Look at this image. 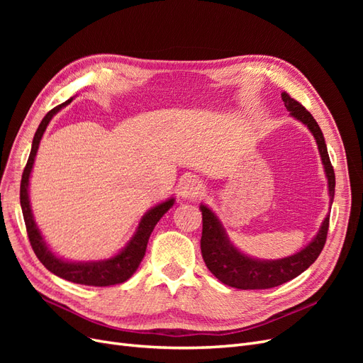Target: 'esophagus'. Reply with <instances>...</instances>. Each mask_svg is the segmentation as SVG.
Wrapping results in <instances>:
<instances>
[{"label":"esophagus","mask_w":363,"mask_h":363,"mask_svg":"<svg viewBox=\"0 0 363 363\" xmlns=\"http://www.w3.org/2000/svg\"><path fill=\"white\" fill-rule=\"evenodd\" d=\"M203 194V183L196 177H186L180 183V195L184 200H196Z\"/></svg>","instance_id":"1"}]
</instances>
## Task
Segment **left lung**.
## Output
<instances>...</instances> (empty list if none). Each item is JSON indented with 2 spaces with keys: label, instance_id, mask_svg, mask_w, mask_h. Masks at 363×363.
I'll list each match as a JSON object with an SVG mask.
<instances>
[{
  "label": "left lung",
  "instance_id": "8db88e82",
  "mask_svg": "<svg viewBox=\"0 0 363 363\" xmlns=\"http://www.w3.org/2000/svg\"><path fill=\"white\" fill-rule=\"evenodd\" d=\"M281 100L291 116L298 119L309 128L316 140L325 177L328 180V194H330L332 204L335 196V171L330 157H328L323 131L313 116L298 101L291 98L289 94L283 92ZM200 211L203 215L201 255L206 267L219 281L236 289H269L300 276L321 255L327 239L328 221H330V216L327 215L320 227V232L301 251L277 260H260L244 255L230 242L221 221L211 208L201 204Z\"/></svg>",
  "mask_w": 363,
  "mask_h": 363
}]
</instances>
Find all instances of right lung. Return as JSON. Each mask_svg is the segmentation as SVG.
Here are the masks:
<instances>
[{"label": "right lung", "instance_id": "1", "mask_svg": "<svg viewBox=\"0 0 363 363\" xmlns=\"http://www.w3.org/2000/svg\"><path fill=\"white\" fill-rule=\"evenodd\" d=\"M72 101V98L68 101L62 103L60 106L54 107L45 116H43L42 123L39 124L35 138H33L30 157L27 160V164L23 172V180H21V207H23V215L27 227V235L30 239V244L38 259L42 262V265L45 267L52 274H56L60 279H65L72 283L86 284V286H112V284L124 283L133 276L135 271L138 269L139 263L142 262L147 251V244L152 230H155L159 219L167 213L174 204V199H169L163 201L142 216L140 223L136 228V233L128 240V244L121 250L116 256L104 260H94V262H69L57 257L54 252L48 248L47 242L43 240L39 228L33 218L30 199H28V182L30 174L33 169V163H35L36 152L40 144V139L45 133V130L50 124L52 116L56 115L65 106H68Z\"/></svg>", "mask_w": 363, "mask_h": 363}]
</instances>
